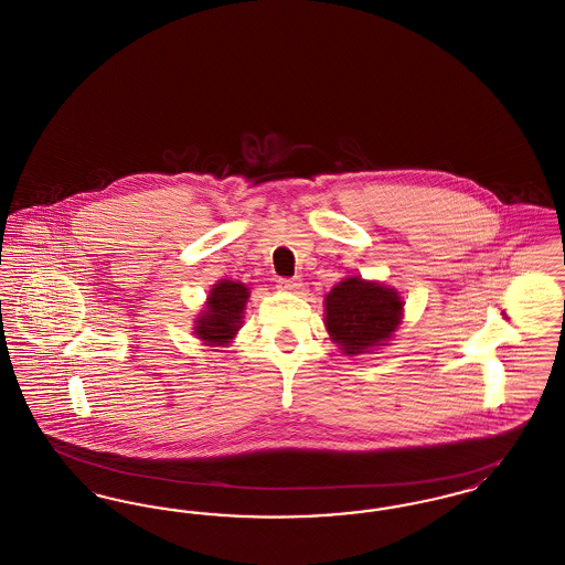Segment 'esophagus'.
Returning a JSON list of instances; mask_svg holds the SVG:
<instances>
[{"mask_svg":"<svg viewBox=\"0 0 565 565\" xmlns=\"http://www.w3.org/2000/svg\"><path fill=\"white\" fill-rule=\"evenodd\" d=\"M277 288L286 290V292H295L296 288H300V281L295 277H279L277 279Z\"/></svg>","mask_w":565,"mask_h":565,"instance_id":"esophagus-1","label":"esophagus"}]
</instances>
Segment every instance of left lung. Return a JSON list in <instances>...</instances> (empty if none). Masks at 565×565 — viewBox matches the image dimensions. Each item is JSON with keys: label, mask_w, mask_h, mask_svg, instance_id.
Here are the masks:
<instances>
[{"label": "left lung", "mask_w": 565, "mask_h": 565, "mask_svg": "<svg viewBox=\"0 0 565 565\" xmlns=\"http://www.w3.org/2000/svg\"><path fill=\"white\" fill-rule=\"evenodd\" d=\"M401 316L403 300L396 290L360 277H348L326 295V328L350 355L385 345Z\"/></svg>", "instance_id": "obj_1"}]
</instances>
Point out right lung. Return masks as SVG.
Returning <instances> with one entry per match:
<instances>
[{
  "instance_id": "1",
  "label": "right lung",
  "mask_w": 565,
  "mask_h": 565,
  "mask_svg": "<svg viewBox=\"0 0 565 565\" xmlns=\"http://www.w3.org/2000/svg\"><path fill=\"white\" fill-rule=\"evenodd\" d=\"M247 288L237 281H220L207 298V309L196 318L194 332L207 345H226L237 334L242 311L247 300Z\"/></svg>"
}]
</instances>
